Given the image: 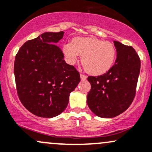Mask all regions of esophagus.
I'll list each match as a JSON object with an SVG mask.
<instances>
[{
  "label": "esophagus",
  "mask_w": 152,
  "mask_h": 152,
  "mask_svg": "<svg viewBox=\"0 0 152 152\" xmlns=\"http://www.w3.org/2000/svg\"><path fill=\"white\" fill-rule=\"evenodd\" d=\"M80 77H81V80H85V79H87V76H85V75H84V74H81L80 75Z\"/></svg>",
  "instance_id": "1"
}]
</instances>
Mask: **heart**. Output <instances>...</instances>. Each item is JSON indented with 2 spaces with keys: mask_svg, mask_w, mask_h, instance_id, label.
I'll return each instance as SVG.
<instances>
[{
  "mask_svg": "<svg viewBox=\"0 0 152 152\" xmlns=\"http://www.w3.org/2000/svg\"><path fill=\"white\" fill-rule=\"evenodd\" d=\"M63 53L69 64H74L79 56L81 63L90 74L101 75L109 71L116 57L114 45L95 38H76L63 46Z\"/></svg>",
  "mask_w": 152,
  "mask_h": 152,
  "instance_id": "b5f03b06",
  "label": "heart"
}]
</instances>
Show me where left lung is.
Masks as SVG:
<instances>
[{
	"instance_id": "obj_1",
	"label": "left lung",
	"mask_w": 152,
	"mask_h": 152,
	"mask_svg": "<svg viewBox=\"0 0 152 152\" xmlns=\"http://www.w3.org/2000/svg\"><path fill=\"white\" fill-rule=\"evenodd\" d=\"M116 49L114 65L100 76H88L91 89L87 105L102 118L118 116L129 108L136 92L140 60L135 49L119 41H114Z\"/></svg>"
}]
</instances>
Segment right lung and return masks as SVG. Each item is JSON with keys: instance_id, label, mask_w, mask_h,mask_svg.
Wrapping results in <instances>:
<instances>
[{"instance_id": "add662e5", "label": "right lung", "mask_w": 152, "mask_h": 152, "mask_svg": "<svg viewBox=\"0 0 152 152\" xmlns=\"http://www.w3.org/2000/svg\"><path fill=\"white\" fill-rule=\"evenodd\" d=\"M63 35V31L43 33L25 42L15 57L17 95L26 109L40 117L61 114L81 80L79 72L65 63L56 44Z\"/></svg>"}]
</instances>
